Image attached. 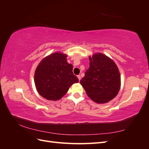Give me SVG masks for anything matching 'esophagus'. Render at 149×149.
Wrapping results in <instances>:
<instances>
[{"label": "esophagus", "instance_id": "1", "mask_svg": "<svg viewBox=\"0 0 149 149\" xmlns=\"http://www.w3.org/2000/svg\"><path fill=\"white\" fill-rule=\"evenodd\" d=\"M77 77H78V78L79 81H80V80H81V76H80V75H78V76H77Z\"/></svg>", "mask_w": 149, "mask_h": 149}]
</instances>
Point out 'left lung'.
<instances>
[{
    "instance_id": "1",
    "label": "left lung",
    "mask_w": 149,
    "mask_h": 149,
    "mask_svg": "<svg viewBox=\"0 0 149 149\" xmlns=\"http://www.w3.org/2000/svg\"><path fill=\"white\" fill-rule=\"evenodd\" d=\"M89 68L80 83L91 100L98 104L114 98L120 88V74L118 66L101 53L89 56Z\"/></svg>"
}]
</instances>
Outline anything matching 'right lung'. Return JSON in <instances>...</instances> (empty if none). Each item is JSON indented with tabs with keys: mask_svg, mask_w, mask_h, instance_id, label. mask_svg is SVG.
I'll return each instance as SVG.
<instances>
[{
	"mask_svg": "<svg viewBox=\"0 0 149 149\" xmlns=\"http://www.w3.org/2000/svg\"><path fill=\"white\" fill-rule=\"evenodd\" d=\"M67 55L55 52L45 57L35 71L34 82L40 96L57 101L63 97L72 84L79 82L73 73V65L67 62Z\"/></svg>",
	"mask_w": 149,
	"mask_h": 149,
	"instance_id": "right-lung-1",
	"label": "right lung"
}]
</instances>
